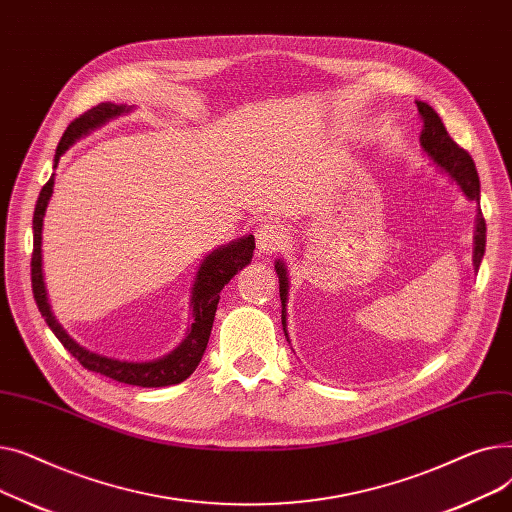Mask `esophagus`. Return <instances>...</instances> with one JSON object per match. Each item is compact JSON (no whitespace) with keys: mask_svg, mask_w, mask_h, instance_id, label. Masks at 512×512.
Listing matches in <instances>:
<instances>
[{"mask_svg":"<svg viewBox=\"0 0 512 512\" xmlns=\"http://www.w3.org/2000/svg\"><path fill=\"white\" fill-rule=\"evenodd\" d=\"M257 238V249L259 253H274L280 245H284L286 240V228L280 224H272V222H265L257 228L255 232Z\"/></svg>","mask_w":512,"mask_h":512,"instance_id":"esophagus-1","label":"esophagus"}]
</instances>
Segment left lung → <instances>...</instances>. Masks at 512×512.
<instances>
[{
	"label": "left lung",
	"mask_w": 512,
	"mask_h": 512,
	"mask_svg": "<svg viewBox=\"0 0 512 512\" xmlns=\"http://www.w3.org/2000/svg\"><path fill=\"white\" fill-rule=\"evenodd\" d=\"M417 107H419V114L423 118V130H421V139H419L423 151L429 157H432L442 170H446L456 182H459V186L463 188V193L471 201H479V176H477V170H475V161L471 159V155L463 147H459L452 141L444 122L440 120V116L436 114L432 105L417 101ZM483 251H486V220H483L479 215L477 230H475V257H473L475 270H479ZM276 272H278V278H280L282 324H284V332H286L284 303H286V294H288V278H286L284 263L276 261Z\"/></svg>",
	"instance_id": "8db88e82"
}]
</instances>
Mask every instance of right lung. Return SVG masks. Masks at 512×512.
I'll use <instances>...</instances> for the list:
<instances>
[{
	"label": "right lung",
	"mask_w": 512,
	"mask_h": 512,
	"mask_svg": "<svg viewBox=\"0 0 512 512\" xmlns=\"http://www.w3.org/2000/svg\"><path fill=\"white\" fill-rule=\"evenodd\" d=\"M126 112V105H116V103H99L91 107L89 112L80 114L74 118L68 128L64 130L60 145L56 149V161H53V168L58 166L60 155L78 139L87 134L89 130L101 126L110 118ZM53 193V176L43 184L37 205H35V215H33V257H31V282H33V294H35V303L45 319V324L51 328V332L56 334V338L62 342L66 351L83 365L89 371L101 373L105 378H112L122 384L130 386H141V388H161V386H172L184 382L188 375H191L209 342L211 326H213V317L215 309H218L220 303V292L222 288L245 267L251 263L253 249H255V238L253 234L240 238L232 245L218 249L211 253L197 274V282L193 288V326L184 342L176 348L174 353H170L164 359L149 361V363H128V361H118V359H107L103 355H95L85 351L83 346H78L56 321V317L51 315L49 303H47V292L43 284V272H41V230H43V215L47 209V201Z\"/></svg>",
	"instance_id": "1"
}]
</instances>
